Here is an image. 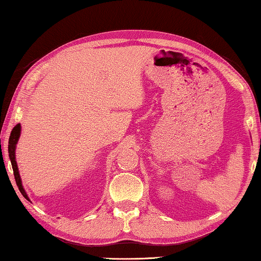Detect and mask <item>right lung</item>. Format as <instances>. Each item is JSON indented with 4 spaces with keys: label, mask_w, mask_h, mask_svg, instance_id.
I'll list each match as a JSON object with an SVG mask.
<instances>
[{
    "label": "right lung",
    "mask_w": 261,
    "mask_h": 261,
    "mask_svg": "<svg viewBox=\"0 0 261 261\" xmlns=\"http://www.w3.org/2000/svg\"><path fill=\"white\" fill-rule=\"evenodd\" d=\"M20 134H21V124L17 123L16 126L13 128L12 133H10L9 142H8V153H9V159H10V163H12V167H13V171H14V177H15V180H16V185L19 187V190H20L21 194L23 195V197L28 198L26 191H24V189L22 187V180H21L19 167H17L16 156H15L16 144H17V141H19Z\"/></svg>",
    "instance_id": "1"
}]
</instances>
